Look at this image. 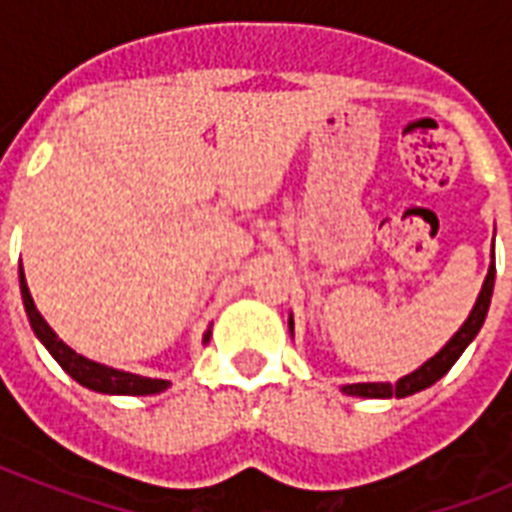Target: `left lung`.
Listing matches in <instances>:
<instances>
[{"label":"left lung","mask_w":512,"mask_h":512,"mask_svg":"<svg viewBox=\"0 0 512 512\" xmlns=\"http://www.w3.org/2000/svg\"><path fill=\"white\" fill-rule=\"evenodd\" d=\"M494 273L497 271H494V252H492V265H489V273H486L484 287H481V292H478L473 311H470L465 324L454 332L452 340L446 342L436 356H430L425 364L417 366L414 372L404 374V377H398L396 382H350V385H342L340 388L342 393H345V396H358V398H406V396H414V393H420V390L430 388L433 382L441 380V377L452 369L454 361L465 353V348H468L470 342L476 340L481 327H484L486 313H489V303H492ZM289 332L295 335V319H292V313H289Z\"/></svg>","instance_id":"1"}]
</instances>
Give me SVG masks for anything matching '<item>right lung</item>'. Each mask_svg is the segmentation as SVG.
I'll use <instances>...</instances> for the list:
<instances>
[{
  "mask_svg": "<svg viewBox=\"0 0 512 512\" xmlns=\"http://www.w3.org/2000/svg\"><path fill=\"white\" fill-rule=\"evenodd\" d=\"M20 297H23V305H26L28 324L34 329V335L39 337L44 348L50 350V356L58 361L66 374H71L79 385L95 390V393H106V396H154V393H162L167 390L170 382L167 380H151V377H143V374L124 372V369H114V366L98 364L92 358L76 353L74 348H68L66 342L55 335V329L44 321V316L36 311L34 297L28 292L26 273H23V265H20ZM212 337V327L204 332V342H209Z\"/></svg>",
  "mask_w": 512,
  "mask_h": 512,
  "instance_id": "right-lung-1",
  "label": "right lung"
}]
</instances>
